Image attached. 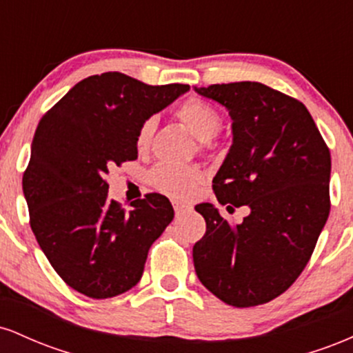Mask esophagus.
Here are the masks:
<instances>
[{
  "label": "esophagus",
  "instance_id": "esophagus-1",
  "mask_svg": "<svg viewBox=\"0 0 353 353\" xmlns=\"http://www.w3.org/2000/svg\"><path fill=\"white\" fill-rule=\"evenodd\" d=\"M172 205H174V210H176V214H177V216H181V214H184L185 210H189V209H190L189 205L182 204V202H176V201L172 202Z\"/></svg>",
  "mask_w": 353,
  "mask_h": 353
}]
</instances>
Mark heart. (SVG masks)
Wrapping results in <instances>:
<instances>
[{
  "instance_id": "1",
  "label": "heart",
  "mask_w": 353,
  "mask_h": 353,
  "mask_svg": "<svg viewBox=\"0 0 353 353\" xmlns=\"http://www.w3.org/2000/svg\"><path fill=\"white\" fill-rule=\"evenodd\" d=\"M181 123L199 139L202 149L214 145V136L222 125L221 112L212 104L201 98H189L177 111ZM156 131V119L148 117L141 124L136 136V148L139 152L148 151ZM152 188L177 199H185L196 192L204 181V172L197 165H177L161 163L149 174Z\"/></svg>"
}]
</instances>
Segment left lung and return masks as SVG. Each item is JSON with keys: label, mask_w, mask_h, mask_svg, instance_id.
Segmentation results:
<instances>
[{"label": "left lung", "mask_w": 353, "mask_h": 353, "mask_svg": "<svg viewBox=\"0 0 353 353\" xmlns=\"http://www.w3.org/2000/svg\"><path fill=\"white\" fill-rule=\"evenodd\" d=\"M228 108L234 143L212 181L219 204L247 205L232 224L212 204L196 210L205 234L194 244L205 289L234 307H254L285 292L310 261L330 212V151L299 99L262 83L196 88Z\"/></svg>", "instance_id": "obj_1"}]
</instances>
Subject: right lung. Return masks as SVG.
<instances>
[{
    "label": "right lung",
    "mask_w": 353,
    "mask_h": 353,
    "mask_svg": "<svg viewBox=\"0 0 353 353\" xmlns=\"http://www.w3.org/2000/svg\"><path fill=\"white\" fill-rule=\"evenodd\" d=\"M188 89L103 72L79 81L39 121L23 174L30 225L52 269L79 294L109 299L132 289L171 224V202L157 192L129 210L109 201L106 174L137 159L141 124Z\"/></svg>",
    "instance_id": "1"
}]
</instances>
